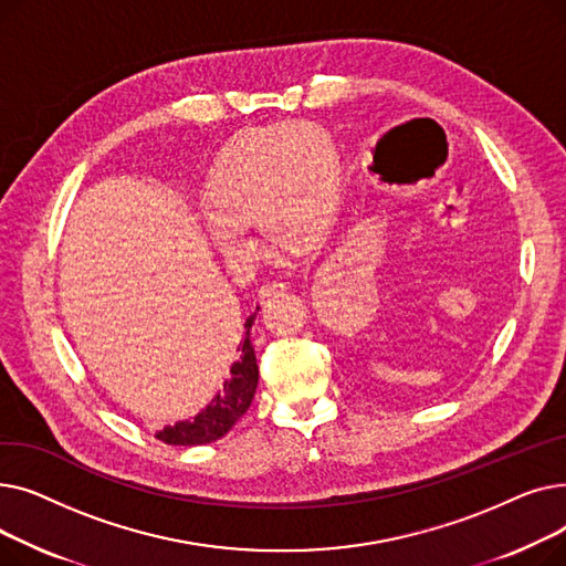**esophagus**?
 I'll list each match as a JSON object with an SVG mask.
<instances>
[{"instance_id":"obj_1","label":"esophagus","mask_w":566,"mask_h":566,"mask_svg":"<svg viewBox=\"0 0 566 566\" xmlns=\"http://www.w3.org/2000/svg\"><path fill=\"white\" fill-rule=\"evenodd\" d=\"M289 289H291V284H289V282H284V280H271V282L261 284V289H259V298H261V301H265V298H271V295L284 293V291H289Z\"/></svg>"}]
</instances>
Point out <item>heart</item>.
<instances>
[{"instance_id": "obj_1", "label": "heart", "mask_w": 566, "mask_h": 566, "mask_svg": "<svg viewBox=\"0 0 566 566\" xmlns=\"http://www.w3.org/2000/svg\"><path fill=\"white\" fill-rule=\"evenodd\" d=\"M203 224L229 259L252 250L245 222L268 241L307 243L331 222L339 199V158L316 124L261 128L216 160L203 184Z\"/></svg>"}]
</instances>
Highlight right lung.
Wrapping results in <instances>:
<instances>
[{
	"mask_svg": "<svg viewBox=\"0 0 566 566\" xmlns=\"http://www.w3.org/2000/svg\"><path fill=\"white\" fill-rule=\"evenodd\" d=\"M259 312V307H256ZM256 312L245 321V339L238 346V358L229 369V378H224L222 388L216 392L203 410H199L192 420L176 422L174 427H165L163 431H156V438L167 444H206L222 438L231 431V427L248 412L256 382H259V367L256 355L250 339V331Z\"/></svg>",
	"mask_w": 566,
	"mask_h": 566,
	"instance_id": "1",
	"label": "right lung"
}]
</instances>
